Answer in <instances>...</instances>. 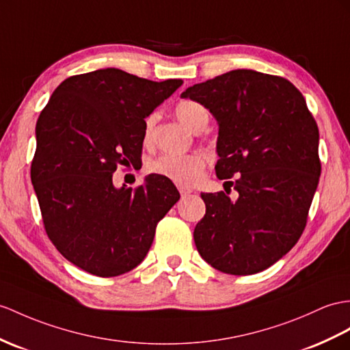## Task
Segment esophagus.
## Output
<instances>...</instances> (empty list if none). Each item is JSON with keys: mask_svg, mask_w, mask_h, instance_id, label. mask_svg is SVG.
<instances>
[{"mask_svg": "<svg viewBox=\"0 0 350 350\" xmlns=\"http://www.w3.org/2000/svg\"><path fill=\"white\" fill-rule=\"evenodd\" d=\"M180 193H181V198H187V196H190L193 193V190L190 189H184V187H180Z\"/></svg>", "mask_w": 350, "mask_h": 350, "instance_id": "34e87169", "label": "esophagus"}]
</instances>
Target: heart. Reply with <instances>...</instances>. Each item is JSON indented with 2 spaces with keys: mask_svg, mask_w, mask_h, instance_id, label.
Segmentation results:
<instances>
[{
  "mask_svg": "<svg viewBox=\"0 0 350 350\" xmlns=\"http://www.w3.org/2000/svg\"><path fill=\"white\" fill-rule=\"evenodd\" d=\"M175 116L178 120L193 132L202 123L209 120L206 108L194 100L178 102L175 107ZM154 122V114L148 116L144 122V142L150 141ZM204 167H206V159L199 152H191V154L184 156H160L148 163V170L151 174L163 176L166 180L183 187L198 184L202 180Z\"/></svg>",
  "mask_w": 350,
  "mask_h": 350,
  "instance_id": "heart-1",
  "label": "heart"
}]
</instances>
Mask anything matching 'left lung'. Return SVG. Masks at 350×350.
<instances>
[{
	"instance_id": "left-lung-1",
	"label": "left lung",
	"mask_w": 350,
	"mask_h": 350,
	"mask_svg": "<svg viewBox=\"0 0 350 350\" xmlns=\"http://www.w3.org/2000/svg\"><path fill=\"white\" fill-rule=\"evenodd\" d=\"M181 98L215 117V172L226 192L240 193L236 201L224 191L202 194L206 214L194 228L196 248L223 273L266 270L300 239L321 175L319 131L304 96L284 77L234 70Z\"/></svg>"
}]
</instances>
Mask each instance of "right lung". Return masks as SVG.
Segmentation results:
<instances>
[{"label":"right lung","instance_id":"obj_1","mask_svg":"<svg viewBox=\"0 0 350 350\" xmlns=\"http://www.w3.org/2000/svg\"><path fill=\"white\" fill-rule=\"evenodd\" d=\"M183 84L117 68L64 80L36 126L31 181L49 239L74 266L113 278L146 258L156 227L180 200L169 180L148 175L116 189L118 165L141 159L144 118Z\"/></svg>","mask_w":350,"mask_h":350}]
</instances>
